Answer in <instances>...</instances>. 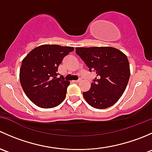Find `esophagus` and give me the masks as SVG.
<instances>
[{
  "instance_id": "34e87169",
  "label": "esophagus",
  "mask_w": 152,
  "mask_h": 152,
  "mask_svg": "<svg viewBox=\"0 0 152 152\" xmlns=\"http://www.w3.org/2000/svg\"><path fill=\"white\" fill-rule=\"evenodd\" d=\"M73 82H76V83H78V82H81V79H78V80H75V81H73Z\"/></svg>"
}]
</instances>
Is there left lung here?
<instances>
[{"mask_svg":"<svg viewBox=\"0 0 152 152\" xmlns=\"http://www.w3.org/2000/svg\"><path fill=\"white\" fill-rule=\"evenodd\" d=\"M90 71L96 73L90 89L84 92L85 101L96 109H106L118 101L130 76L127 56L113 47L76 48Z\"/></svg>","mask_w":152,"mask_h":152,"instance_id":"1","label":"left lung"}]
</instances>
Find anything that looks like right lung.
<instances>
[{
    "instance_id": "right-lung-1",
    "label": "right lung",
    "mask_w": 152,
    "mask_h": 152,
    "mask_svg": "<svg viewBox=\"0 0 152 152\" xmlns=\"http://www.w3.org/2000/svg\"><path fill=\"white\" fill-rule=\"evenodd\" d=\"M73 47L42 45L35 48L23 59L20 82L27 97L41 108H53L66 97L70 85L62 76H56L58 67Z\"/></svg>"
}]
</instances>
